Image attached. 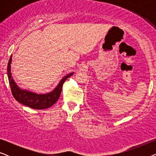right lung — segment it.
<instances>
[{
	"instance_id": "add662e5",
	"label": "right lung",
	"mask_w": 156,
	"mask_h": 156,
	"mask_svg": "<svg viewBox=\"0 0 156 156\" xmlns=\"http://www.w3.org/2000/svg\"><path fill=\"white\" fill-rule=\"evenodd\" d=\"M12 57V55H10L9 61H8L7 74L12 95L19 103L24 104V105L34 108V109H44V108H48L55 104L61 94L63 83L65 82L67 78H69L70 76L74 74V72H71V73L67 74V75L63 76L56 87L50 92L45 94L33 92L31 91L20 88L14 81L11 74Z\"/></svg>"
}]
</instances>
